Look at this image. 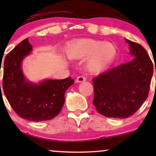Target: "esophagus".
<instances>
[{"label":"esophagus","mask_w":156,"mask_h":156,"mask_svg":"<svg viewBox=\"0 0 156 156\" xmlns=\"http://www.w3.org/2000/svg\"><path fill=\"white\" fill-rule=\"evenodd\" d=\"M86 80H87V78L83 76V75H80L76 78V82H84Z\"/></svg>","instance_id":"obj_1"}]
</instances>
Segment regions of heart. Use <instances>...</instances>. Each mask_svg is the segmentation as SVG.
<instances>
[{"label":"heart","instance_id":"1","mask_svg":"<svg viewBox=\"0 0 156 156\" xmlns=\"http://www.w3.org/2000/svg\"><path fill=\"white\" fill-rule=\"evenodd\" d=\"M66 55L69 59H85L87 68L97 72L108 66L116 56V48L112 44L103 43L91 39H81L73 42L67 48Z\"/></svg>","mask_w":156,"mask_h":156}]
</instances>
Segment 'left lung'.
Here are the masks:
<instances>
[{"mask_svg":"<svg viewBox=\"0 0 156 156\" xmlns=\"http://www.w3.org/2000/svg\"><path fill=\"white\" fill-rule=\"evenodd\" d=\"M126 41L134 59L92 80L93 103L97 111L106 117L126 119L133 115L149 95L153 74L152 60L144 47L127 39Z\"/></svg>","mask_w":156,"mask_h":156,"instance_id":"8db88e82","label":"left lung"}]
</instances>
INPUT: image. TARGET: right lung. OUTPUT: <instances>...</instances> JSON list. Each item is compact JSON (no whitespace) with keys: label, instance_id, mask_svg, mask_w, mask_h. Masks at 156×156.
Masks as SVG:
<instances>
[{"label":"right lung","instance_id":"1","mask_svg":"<svg viewBox=\"0 0 156 156\" xmlns=\"http://www.w3.org/2000/svg\"><path fill=\"white\" fill-rule=\"evenodd\" d=\"M31 50L32 46L26 38L7 53L3 66V90L20 117L32 122L50 120L60 112L65 103L64 94L74 80L69 77L63 80H47L40 84L26 81L21 62Z\"/></svg>","mask_w":156,"mask_h":156}]
</instances>
